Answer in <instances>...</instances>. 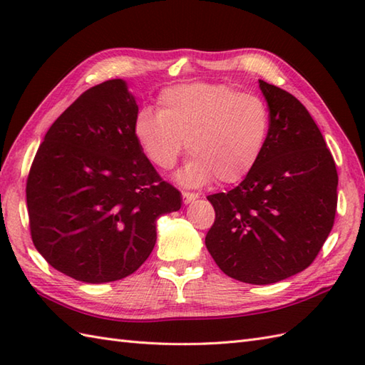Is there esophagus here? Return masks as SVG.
<instances>
[{
    "label": "esophagus",
    "instance_id": "34e87169",
    "mask_svg": "<svg viewBox=\"0 0 365 365\" xmlns=\"http://www.w3.org/2000/svg\"><path fill=\"white\" fill-rule=\"evenodd\" d=\"M182 197H183V202H185V204H190V202H192V200L197 199V195H196V192L183 191V192H182Z\"/></svg>",
    "mask_w": 365,
    "mask_h": 365
}]
</instances>
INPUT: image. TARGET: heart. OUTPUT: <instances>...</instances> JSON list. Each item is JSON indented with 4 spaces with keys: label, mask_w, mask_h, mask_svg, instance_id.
<instances>
[{
    "label": "heart",
    "mask_w": 365,
    "mask_h": 365,
    "mask_svg": "<svg viewBox=\"0 0 365 365\" xmlns=\"http://www.w3.org/2000/svg\"><path fill=\"white\" fill-rule=\"evenodd\" d=\"M269 108L262 97L227 84L191 83L165 89L158 111L143 108L133 133L145 158L160 170L175 166L188 143L191 160L178 174L188 187L213 178L242 182L262 157L269 133Z\"/></svg>",
    "instance_id": "b5f03b06"
}]
</instances>
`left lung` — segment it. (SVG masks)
<instances>
[{
  "mask_svg": "<svg viewBox=\"0 0 365 365\" xmlns=\"http://www.w3.org/2000/svg\"><path fill=\"white\" fill-rule=\"evenodd\" d=\"M259 88L271 118L265 149L238 187L207 196L215 222L205 246L227 276L265 285L315 260L334 224L339 177L304 105L263 80Z\"/></svg>",
  "mask_w": 365,
  "mask_h": 365,
  "instance_id": "obj_1",
  "label": "left lung"
}]
</instances>
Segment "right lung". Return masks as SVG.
<instances>
[{
    "label": "right lung",
    "mask_w": 365,
    "mask_h": 365,
    "mask_svg": "<svg viewBox=\"0 0 365 365\" xmlns=\"http://www.w3.org/2000/svg\"><path fill=\"white\" fill-rule=\"evenodd\" d=\"M123 80L88 89L53 122L26 180L31 238L50 265L88 284L119 281L149 257L157 220L180 210L139 147Z\"/></svg>",
    "instance_id": "obj_1"
}]
</instances>
